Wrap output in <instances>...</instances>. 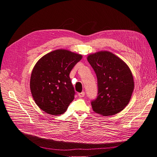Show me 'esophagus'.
<instances>
[{"instance_id": "obj_1", "label": "esophagus", "mask_w": 157, "mask_h": 157, "mask_svg": "<svg viewBox=\"0 0 157 157\" xmlns=\"http://www.w3.org/2000/svg\"><path fill=\"white\" fill-rule=\"evenodd\" d=\"M84 96H85V93H84V92H81V93H79V94H78V96H79V98H83Z\"/></svg>"}]
</instances>
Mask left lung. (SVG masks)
I'll return each instance as SVG.
<instances>
[{
    "label": "left lung",
    "mask_w": 157,
    "mask_h": 157,
    "mask_svg": "<svg viewBox=\"0 0 157 157\" xmlns=\"http://www.w3.org/2000/svg\"><path fill=\"white\" fill-rule=\"evenodd\" d=\"M87 59L98 78V97L91 102L93 111L103 116L121 112L129 103L134 89L129 67L108 51L89 54Z\"/></svg>",
    "instance_id": "1"
}]
</instances>
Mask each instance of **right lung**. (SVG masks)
Returning a JSON list of instances; mask_svg holds the SVG:
<instances>
[{"label": "right lung", "mask_w": 157, "mask_h": 157, "mask_svg": "<svg viewBox=\"0 0 157 157\" xmlns=\"http://www.w3.org/2000/svg\"><path fill=\"white\" fill-rule=\"evenodd\" d=\"M82 58L81 54L58 49L37 61L31 75L30 89L36 104L42 111L52 115L67 111L75 94L69 74Z\"/></svg>", "instance_id": "right-lung-1"}]
</instances>
